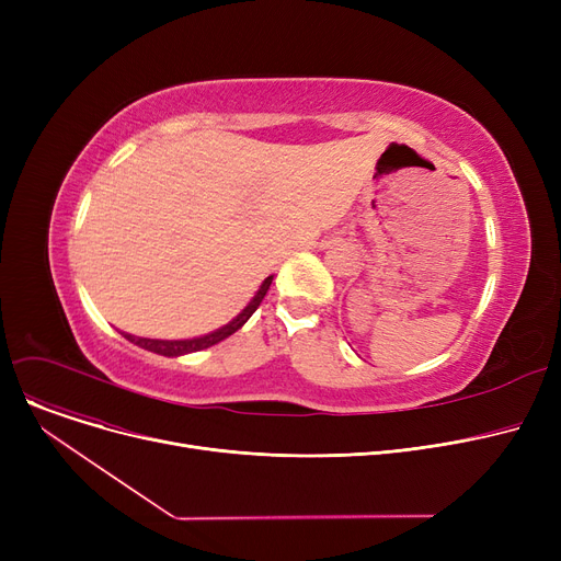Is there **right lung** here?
Returning <instances> with one entry per match:
<instances>
[{
	"mask_svg": "<svg viewBox=\"0 0 561 561\" xmlns=\"http://www.w3.org/2000/svg\"><path fill=\"white\" fill-rule=\"evenodd\" d=\"M271 284H273V275L271 277H265L263 279V284L259 286V290H256V296L250 300V305L236 316L231 322H227L225 328H220V330H216V332H211V334H206V336H197V339H184V341H159V339H140V336H131V334H125L123 332V336L127 339V341H131L134 345H138V347H142V350H150V352H157V355H163V357H182V355H188V352H197V350H206V347H211V345H216V343H220V341H225L227 336H231L233 332H239L245 322L250 320V316L259 309V305H261V300L265 298V293H268V288H271Z\"/></svg>",
	"mask_w": 561,
	"mask_h": 561,
	"instance_id": "obj_1",
	"label": "right lung"
}]
</instances>
